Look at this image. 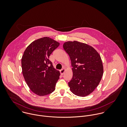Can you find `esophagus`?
<instances>
[{
	"label": "esophagus",
	"instance_id": "1",
	"mask_svg": "<svg viewBox=\"0 0 127 127\" xmlns=\"http://www.w3.org/2000/svg\"><path fill=\"white\" fill-rule=\"evenodd\" d=\"M64 71H65V69H64V68L61 69V70H60L61 74V75H63V74H64Z\"/></svg>",
	"mask_w": 127,
	"mask_h": 127
}]
</instances>
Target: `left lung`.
<instances>
[{
  "instance_id": "1",
  "label": "left lung",
  "mask_w": 127,
  "mask_h": 127,
  "mask_svg": "<svg viewBox=\"0 0 127 127\" xmlns=\"http://www.w3.org/2000/svg\"><path fill=\"white\" fill-rule=\"evenodd\" d=\"M72 66L73 76L68 82L75 95L85 97L98 86L103 74L101 57L92 46L77 41H67L63 45Z\"/></svg>"
}]
</instances>
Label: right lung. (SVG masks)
I'll return each mask as SVG.
<instances>
[{
  "instance_id": "add662e5",
  "label": "right lung",
  "mask_w": 127,
  "mask_h": 127,
  "mask_svg": "<svg viewBox=\"0 0 127 127\" xmlns=\"http://www.w3.org/2000/svg\"><path fill=\"white\" fill-rule=\"evenodd\" d=\"M60 43L44 37L32 42L25 49L21 59L22 74L33 92L44 96L53 92L60 73L55 69L49 56Z\"/></svg>"
}]
</instances>
